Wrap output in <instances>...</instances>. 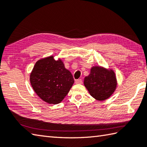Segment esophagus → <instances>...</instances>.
<instances>
[{
	"label": "esophagus",
	"instance_id": "obj_1",
	"mask_svg": "<svg viewBox=\"0 0 147 147\" xmlns=\"http://www.w3.org/2000/svg\"><path fill=\"white\" fill-rule=\"evenodd\" d=\"M76 84H82V79H77L76 81Z\"/></svg>",
	"mask_w": 147,
	"mask_h": 147
}]
</instances>
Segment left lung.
Segmentation results:
<instances>
[{"mask_svg":"<svg viewBox=\"0 0 147 147\" xmlns=\"http://www.w3.org/2000/svg\"><path fill=\"white\" fill-rule=\"evenodd\" d=\"M84 84L90 95L99 101L109 98L117 86V77L113 70L102 66H93L90 74L85 77Z\"/></svg>","mask_w":147,"mask_h":147,"instance_id":"1","label":"left lung"}]
</instances>
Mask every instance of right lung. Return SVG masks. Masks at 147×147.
<instances>
[{"label":"right lung","mask_w":147,"mask_h":147,"mask_svg":"<svg viewBox=\"0 0 147 147\" xmlns=\"http://www.w3.org/2000/svg\"><path fill=\"white\" fill-rule=\"evenodd\" d=\"M33 90L40 98L50 104L61 102L74 83L71 72L61 59L49 56L38 60L30 75Z\"/></svg>","instance_id":"1"}]
</instances>
